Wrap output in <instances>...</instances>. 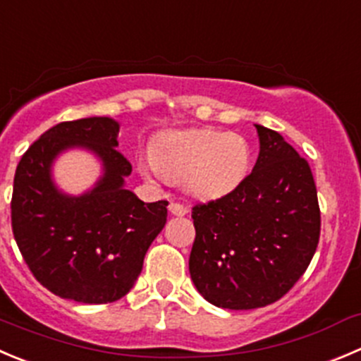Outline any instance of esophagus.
I'll use <instances>...</instances> for the list:
<instances>
[{
    "label": "esophagus",
    "instance_id": "esophagus-1",
    "mask_svg": "<svg viewBox=\"0 0 361 361\" xmlns=\"http://www.w3.org/2000/svg\"><path fill=\"white\" fill-rule=\"evenodd\" d=\"M169 212L173 213L174 216H185L188 213V209L185 208L183 204H180V202H171V204H169Z\"/></svg>",
    "mask_w": 361,
    "mask_h": 361
}]
</instances>
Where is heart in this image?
Here are the masks:
<instances>
[{
  "label": "heart",
  "mask_w": 361,
  "mask_h": 361,
  "mask_svg": "<svg viewBox=\"0 0 361 361\" xmlns=\"http://www.w3.org/2000/svg\"><path fill=\"white\" fill-rule=\"evenodd\" d=\"M254 149L245 135L213 128L167 132L152 146V159L139 166L145 176L181 183L188 195L215 201L236 190L250 174Z\"/></svg>",
  "instance_id": "1"
}]
</instances>
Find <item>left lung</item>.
<instances>
[{"label": "left lung", "instance_id": "obj_1", "mask_svg": "<svg viewBox=\"0 0 361 361\" xmlns=\"http://www.w3.org/2000/svg\"><path fill=\"white\" fill-rule=\"evenodd\" d=\"M259 157L226 197L192 208L188 269L212 305L250 310L277 302L305 274L319 243L312 171L279 132L255 125Z\"/></svg>", "mask_w": 361, "mask_h": 361}]
</instances>
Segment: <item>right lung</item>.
I'll return each mask as SVG.
<instances>
[{"label":"right lung","mask_w":361,"mask_h":361,"mask_svg":"<svg viewBox=\"0 0 361 361\" xmlns=\"http://www.w3.org/2000/svg\"><path fill=\"white\" fill-rule=\"evenodd\" d=\"M120 123L93 116L49 128L27 148L13 178L12 229L31 274L56 296L79 303L123 298L167 220V201L142 202L125 187L132 166L118 152ZM84 149L103 174L90 191L66 195L51 166Z\"/></svg>","instance_id":"add662e5"}]
</instances>
